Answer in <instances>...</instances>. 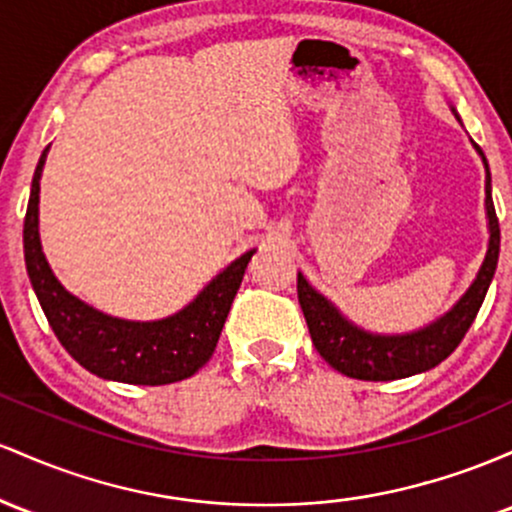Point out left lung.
<instances>
[{"label": "left lung", "instance_id": "8db88e82", "mask_svg": "<svg viewBox=\"0 0 512 512\" xmlns=\"http://www.w3.org/2000/svg\"><path fill=\"white\" fill-rule=\"evenodd\" d=\"M452 113L459 120L455 108H452ZM476 152H479L486 169L488 249L472 285L442 317L430 321L423 329L409 333L367 331L363 326L353 324L329 297L314 290L309 280L302 273H297V300H300L304 319H307L309 336H312L314 348L319 350L321 358L333 370L353 377V380H401V377L433 370L462 343L464 333L469 331L476 314H479L488 285H491L493 273H496L498 251H501V229H498V217L491 198V171H488L484 152L479 147H476Z\"/></svg>", "mask_w": 512, "mask_h": 512}]
</instances>
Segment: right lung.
Listing matches in <instances>:
<instances>
[{
	"label": "right lung",
	"mask_w": 512,
	"mask_h": 512,
	"mask_svg": "<svg viewBox=\"0 0 512 512\" xmlns=\"http://www.w3.org/2000/svg\"><path fill=\"white\" fill-rule=\"evenodd\" d=\"M50 145L40 154L24 220V258L33 290L57 341L91 375L125 384H171L195 375L215 353L229 307L256 249L241 254L186 307L154 321L103 314L65 290L43 254L38 229L40 176Z\"/></svg>",
	"instance_id": "add662e5"
}]
</instances>
